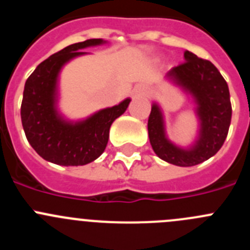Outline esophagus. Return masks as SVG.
<instances>
[{
    "label": "esophagus",
    "instance_id": "34e87169",
    "mask_svg": "<svg viewBox=\"0 0 250 250\" xmlns=\"http://www.w3.org/2000/svg\"><path fill=\"white\" fill-rule=\"evenodd\" d=\"M134 94H135V97H140V95H144V94H145V89H144L141 85L136 86V88L134 89Z\"/></svg>",
    "mask_w": 250,
    "mask_h": 250
}]
</instances>
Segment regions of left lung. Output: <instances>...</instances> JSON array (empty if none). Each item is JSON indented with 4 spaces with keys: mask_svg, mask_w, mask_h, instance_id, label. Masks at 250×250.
Wrapping results in <instances>:
<instances>
[{
    "mask_svg": "<svg viewBox=\"0 0 250 250\" xmlns=\"http://www.w3.org/2000/svg\"><path fill=\"white\" fill-rule=\"evenodd\" d=\"M185 61L168 70L165 79L192 98L198 120L196 139L187 147L172 143L167 136L162 109L156 102L151 105L147 130L152 150L160 159L189 167L210 159L222 147L230 125L232 105L227 82L213 64L188 50L185 52Z\"/></svg>",
    "mask_w": 250,
    "mask_h": 250,
    "instance_id": "1",
    "label": "left lung"
}]
</instances>
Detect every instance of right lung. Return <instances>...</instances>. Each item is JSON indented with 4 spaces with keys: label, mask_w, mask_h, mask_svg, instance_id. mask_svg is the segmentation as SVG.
I'll list each match as a JSON object with an SVG mask.
<instances>
[{
    "label": "right lung",
    "mask_w": 250,
    "mask_h": 250,
    "mask_svg": "<svg viewBox=\"0 0 250 250\" xmlns=\"http://www.w3.org/2000/svg\"><path fill=\"white\" fill-rule=\"evenodd\" d=\"M107 43L102 38L74 43L38 65L24 84L21 119L32 147L45 161L83 166L104 152L111 124L126 111L131 99L100 109L80 120H69L58 107L59 75L67 63L88 54L83 49Z\"/></svg>",
    "instance_id": "add662e5"
}]
</instances>
